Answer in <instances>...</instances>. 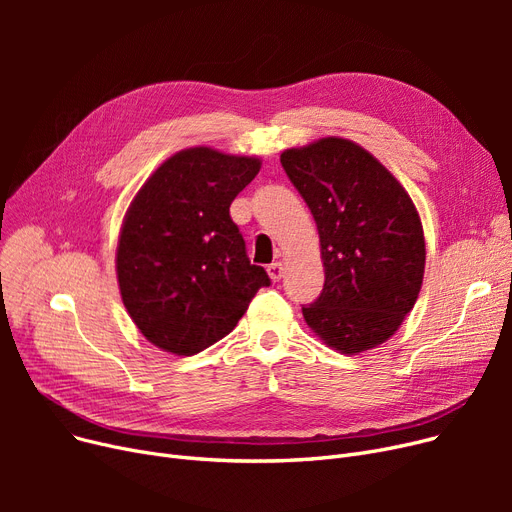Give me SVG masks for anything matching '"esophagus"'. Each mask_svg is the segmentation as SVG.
I'll return each instance as SVG.
<instances>
[{
	"label": "esophagus",
	"mask_w": 512,
	"mask_h": 512,
	"mask_svg": "<svg viewBox=\"0 0 512 512\" xmlns=\"http://www.w3.org/2000/svg\"><path fill=\"white\" fill-rule=\"evenodd\" d=\"M267 274H270L272 282H280L282 276H284V263L282 261H276L272 265H267Z\"/></svg>",
	"instance_id": "1"
}]
</instances>
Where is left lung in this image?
<instances>
[{"label":"left lung","mask_w":512,"mask_h":512,"mask_svg":"<svg viewBox=\"0 0 512 512\" xmlns=\"http://www.w3.org/2000/svg\"><path fill=\"white\" fill-rule=\"evenodd\" d=\"M319 232L326 282L303 307L307 326L334 351L357 355L386 342L413 309L425 238L402 184L361 145L326 137L280 155Z\"/></svg>","instance_id":"8db88e82"}]
</instances>
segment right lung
Segmentation results:
<instances>
[{
	"label": "right lung",
	"mask_w": 512,
	"mask_h": 512,
	"mask_svg": "<svg viewBox=\"0 0 512 512\" xmlns=\"http://www.w3.org/2000/svg\"><path fill=\"white\" fill-rule=\"evenodd\" d=\"M259 168V157L182 149L132 199L118 238V286L134 326L161 351L201 353L270 286L230 218V203Z\"/></svg>",
	"instance_id": "add662e5"
}]
</instances>
